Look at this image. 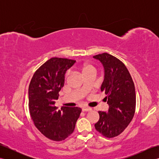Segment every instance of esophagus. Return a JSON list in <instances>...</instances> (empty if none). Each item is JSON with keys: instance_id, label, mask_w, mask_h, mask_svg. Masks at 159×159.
Instances as JSON below:
<instances>
[{"instance_id": "esophagus-1", "label": "esophagus", "mask_w": 159, "mask_h": 159, "mask_svg": "<svg viewBox=\"0 0 159 159\" xmlns=\"http://www.w3.org/2000/svg\"><path fill=\"white\" fill-rule=\"evenodd\" d=\"M92 110V108L88 107H83L82 108V111H89Z\"/></svg>"}]
</instances>
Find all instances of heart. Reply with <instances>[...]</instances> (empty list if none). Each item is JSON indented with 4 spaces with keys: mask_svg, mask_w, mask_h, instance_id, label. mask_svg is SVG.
<instances>
[{
    "mask_svg": "<svg viewBox=\"0 0 159 159\" xmlns=\"http://www.w3.org/2000/svg\"><path fill=\"white\" fill-rule=\"evenodd\" d=\"M79 68L80 70L82 71V72L84 75H86V74H89L90 72H96L95 67H94L92 63H87V62H85V63H83L80 64V65L79 66ZM68 74H69V72H67L66 73V76L68 75Z\"/></svg>",
    "mask_w": 159,
    "mask_h": 159,
    "instance_id": "1",
    "label": "heart"
}]
</instances>
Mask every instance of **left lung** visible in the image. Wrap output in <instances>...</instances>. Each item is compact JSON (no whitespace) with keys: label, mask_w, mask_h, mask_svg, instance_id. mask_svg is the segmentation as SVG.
I'll list each match as a JSON object with an SVG mask.
<instances>
[{"label":"left lung","mask_w":159,"mask_h":159,"mask_svg":"<svg viewBox=\"0 0 159 159\" xmlns=\"http://www.w3.org/2000/svg\"><path fill=\"white\" fill-rule=\"evenodd\" d=\"M104 68L101 92L107 95L108 112L98 111L100 118L95 124L98 132L107 138L120 134L133 120L136 107V93L133 80L124 63L116 57L104 52L93 56Z\"/></svg>","instance_id":"8db88e82"}]
</instances>
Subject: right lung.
<instances>
[{
    "label": "right lung",
    "mask_w": 159,
    "mask_h": 159,
    "mask_svg": "<svg viewBox=\"0 0 159 159\" xmlns=\"http://www.w3.org/2000/svg\"><path fill=\"white\" fill-rule=\"evenodd\" d=\"M76 61L52 57L35 71L29 87V109L35 127L48 139L59 141L72 134L81 113L79 107L55 106L65 74Z\"/></svg>",
    "instance_id": "1"
}]
</instances>
